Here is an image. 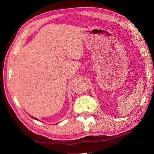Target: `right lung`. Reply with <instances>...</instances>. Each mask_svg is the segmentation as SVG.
<instances>
[{"label": "right lung", "mask_w": 154, "mask_h": 154, "mask_svg": "<svg viewBox=\"0 0 154 154\" xmlns=\"http://www.w3.org/2000/svg\"><path fill=\"white\" fill-rule=\"evenodd\" d=\"M29 116L31 117V118H33L34 119H36V120H37V121H40L39 120V119H37V118H35V117H33V116H30V115H29Z\"/></svg>", "instance_id": "obj_1"}]
</instances>
